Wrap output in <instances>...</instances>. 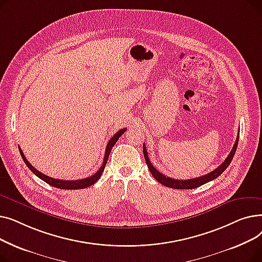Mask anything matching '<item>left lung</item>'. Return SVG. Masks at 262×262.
<instances>
[{
  "label": "left lung",
  "instance_id": "8db88e82",
  "mask_svg": "<svg viewBox=\"0 0 262 262\" xmlns=\"http://www.w3.org/2000/svg\"><path fill=\"white\" fill-rule=\"evenodd\" d=\"M238 142H239V136L237 137L236 143L233 144V147L231 149V152L229 153V155L227 156V158L224 160V162H222V164H220V166L215 170L211 171L210 173L206 174V175H203V176H200V177H196V178H191V180H185V181L175 180V178H171L167 175L161 174L159 171H157V169H155V167L149 161L145 144H143V155H144V159H145V162L147 164V168H148L149 172L152 173V175L154 176L155 180L157 182H159L160 184H162L163 186L169 187V188H173V189H194V188H198V187H200V186H202L206 183L215 180L216 177H219L227 169V167L229 166V163L231 162V160L233 158V155H235V153H236Z\"/></svg>",
  "mask_w": 262,
  "mask_h": 262
}]
</instances>
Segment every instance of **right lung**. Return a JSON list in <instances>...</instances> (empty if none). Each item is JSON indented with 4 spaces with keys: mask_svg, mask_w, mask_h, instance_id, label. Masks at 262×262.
Segmentation results:
<instances>
[{
    "mask_svg": "<svg viewBox=\"0 0 262 262\" xmlns=\"http://www.w3.org/2000/svg\"><path fill=\"white\" fill-rule=\"evenodd\" d=\"M126 132V128H123V129H120L118 133H116L114 135V137H112V139H110L107 143V146H106V149H105V155H104V161L102 163L101 168L96 171L93 175L89 176V177H86L84 178V180H77V181H62V180H55V178H52L43 173L39 172L38 170H36L32 164L27 161L26 157L24 156L22 149L20 148L19 146V150H20V154H21V157L23 159V161L25 162V164L27 166V168H29L36 176H38L40 180H42L43 182H46L47 184L55 187V188H59V189H64V190H77V189H85L87 187H90L92 185H94L96 182L99 181V178L101 177L102 173L104 172V169H105V166L107 163V160H108V157H109V154H110V150H112V148L114 147V145L116 144V142L119 140L120 137Z\"/></svg>",
    "mask_w": 262,
    "mask_h": 262,
    "instance_id": "right-lung-1",
    "label": "right lung"
}]
</instances>
